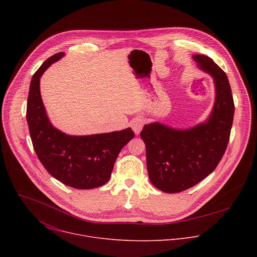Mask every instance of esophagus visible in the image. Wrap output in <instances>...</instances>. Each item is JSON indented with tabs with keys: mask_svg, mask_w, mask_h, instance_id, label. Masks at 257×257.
Segmentation results:
<instances>
[{
	"mask_svg": "<svg viewBox=\"0 0 257 257\" xmlns=\"http://www.w3.org/2000/svg\"><path fill=\"white\" fill-rule=\"evenodd\" d=\"M142 127H143V121L140 119H137L132 123V129L135 132V134H139Z\"/></svg>",
	"mask_w": 257,
	"mask_h": 257,
	"instance_id": "esophagus-1",
	"label": "esophagus"
}]
</instances>
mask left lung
I'll return each mask as SVG.
<instances>
[{
    "mask_svg": "<svg viewBox=\"0 0 257 257\" xmlns=\"http://www.w3.org/2000/svg\"><path fill=\"white\" fill-rule=\"evenodd\" d=\"M193 59L214 79L215 102L208 121L188 130L153 123L140 133L150 180L167 193L189 189L207 177L221 162L230 140L235 105L226 73L207 56L194 55Z\"/></svg>",
    "mask_w": 257,
    "mask_h": 257,
    "instance_id": "1",
    "label": "left lung"
}]
</instances>
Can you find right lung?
Masks as SVG:
<instances>
[{"instance_id":"add662e5","label":"right lung","mask_w":257,"mask_h":257,"mask_svg":"<svg viewBox=\"0 0 257 257\" xmlns=\"http://www.w3.org/2000/svg\"><path fill=\"white\" fill-rule=\"evenodd\" d=\"M50 57L31 79L26 119L33 149L46 170L63 184L76 189L102 186L111 177L119 153L134 137L131 128L89 136H69L50 123L42 100L40 78L61 57Z\"/></svg>"}]
</instances>
